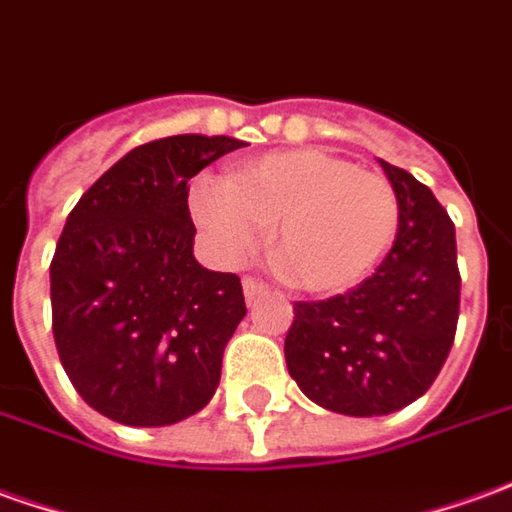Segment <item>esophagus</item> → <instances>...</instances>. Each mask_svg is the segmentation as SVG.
I'll return each mask as SVG.
<instances>
[{
    "label": "esophagus",
    "mask_w": 512,
    "mask_h": 512,
    "mask_svg": "<svg viewBox=\"0 0 512 512\" xmlns=\"http://www.w3.org/2000/svg\"><path fill=\"white\" fill-rule=\"evenodd\" d=\"M266 291H268V288H266V285H263V282L252 280V277H246V280H244L246 302H255L257 296H263V293H266Z\"/></svg>",
    "instance_id": "34e87169"
}]
</instances>
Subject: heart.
<instances>
[{
  "mask_svg": "<svg viewBox=\"0 0 512 512\" xmlns=\"http://www.w3.org/2000/svg\"><path fill=\"white\" fill-rule=\"evenodd\" d=\"M188 207L221 266L244 263L277 224L271 249L282 274L310 293L366 280L399 227L391 182L318 149L257 157L230 180L202 177L191 185Z\"/></svg>",
  "mask_w": 512,
  "mask_h": 512,
  "instance_id": "obj_1",
  "label": "heart"
}]
</instances>
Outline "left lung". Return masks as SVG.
Wrapping results in <instances>:
<instances>
[{
  "instance_id": "left-lung-1",
  "label": "left lung",
  "mask_w": 512,
  "mask_h": 512,
  "mask_svg": "<svg viewBox=\"0 0 512 512\" xmlns=\"http://www.w3.org/2000/svg\"><path fill=\"white\" fill-rule=\"evenodd\" d=\"M399 227L380 268L352 291L296 302L285 363L310 402L388 416L424 396L449 357L460 310L455 224L427 185L380 160Z\"/></svg>"
}]
</instances>
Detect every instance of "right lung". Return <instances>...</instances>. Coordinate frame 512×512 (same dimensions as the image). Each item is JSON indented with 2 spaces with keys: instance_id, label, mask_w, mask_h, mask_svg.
Here are the masks:
<instances>
[{
  "instance_id": "right-lung-1",
  "label": "right lung",
  "mask_w": 512,
  "mask_h": 512,
  "mask_svg": "<svg viewBox=\"0 0 512 512\" xmlns=\"http://www.w3.org/2000/svg\"><path fill=\"white\" fill-rule=\"evenodd\" d=\"M241 146L196 132L135 146L66 219L49 266L57 355L110 421L169 427L219 388L244 291L194 257L188 182Z\"/></svg>"
}]
</instances>
